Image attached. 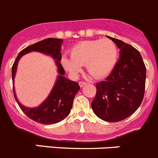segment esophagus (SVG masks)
Listing matches in <instances>:
<instances>
[{
    "mask_svg": "<svg viewBox=\"0 0 158 158\" xmlns=\"http://www.w3.org/2000/svg\"><path fill=\"white\" fill-rule=\"evenodd\" d=\"M86 85V82H84V81H80L79 82V85H80L81 88H82V87L84 86V85Z\"/></svg>",
    "mask_w": 158,
    "mask_h": 158,
    "instance_id": "esophagus-1",
    "label": "esophagus"
}]
</instances>
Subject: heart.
Masks as SVG:
<instances>
[{
    "label": "heart",
    "instance_id": "obj_1",
    "mask_svg": "<svg viewBox=\"0 0 158 158\" xmlns=\"http://www.w3.org/2000/svg\"><path fill=\"white\" fill-rule=\"evenodd\" d=\"M71 56H64L61 59L63 67L73 77H77L85 64L86 69L95 78L109 74L115 67L118 49L109 39L81 42L70 50Z\"/></svg>",
    "mask_w": 158,
    "mask_h": 158
}]
</instances>
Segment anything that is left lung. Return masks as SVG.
Returning <instances> with one entry per match:
<instances>
[{"label":"left lung","instance_id":"1","mask_svg":"<svg viewBox=\"0 0 158 158\" xmlns=\"http://www.w3.org/2000/svg\"><path fill=\"white\" fill-rule=\"evenodd\" d=\"M108 38L119 49V59L110 75L96 85L91 108L101 119L115 123L133 115L140 106L145 91L146 67L137 49L119 40Z\"/></svg>","mask_w":158,"mask_h":158}]
</instances>
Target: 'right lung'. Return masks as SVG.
Segmentation results:
<instances>
[{"label": "right lung", "instance_id": "right-lung-1", "mask_svg": "<svg viewBox=\"0 0 158 158\" xmlns=\"http://www.w3.org/2000/svg\"><path fill=\"white\" fill-rule=\"evenodd\" d=\"M62 43L63 40L61 39L49 38L31 45L19 52L12 66L11 73L14 85L18 63L25 54L35 51L49 56L55 60L56 65L57 67V78L49 96L39 106L29 108L21 104L16 96L15 87L13 86L15 98L22 112L28 118L41 124H55L64 119L70 114L73 106V98L80 90V86L77 82L68 80L64 77L65 71L60 64Z\"/></svg>", "mask_w": 158, "mask_h": 158}]
</instances>
